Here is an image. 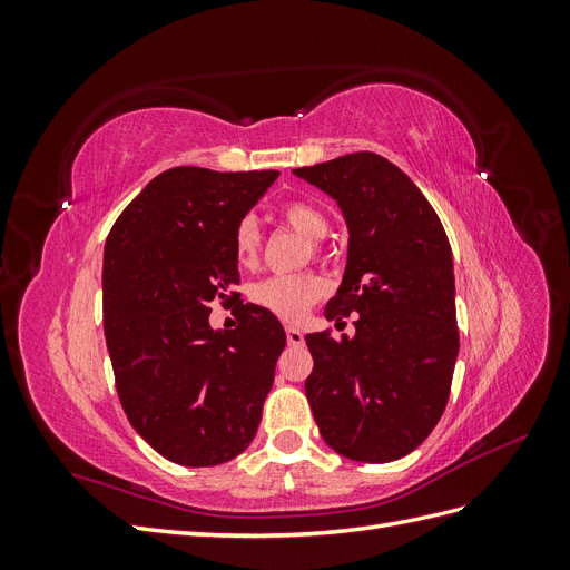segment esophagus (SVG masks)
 <instances>
[{"mask_svg": "<svg viewBox=\"0 0 570 570\" xmlns=\"http://www.w3.org/2000/svg\"><path fill=\"white\" fill-rule=\"evenodd\" d=\"M285 335H287V344H289V347H302V344H304V333L299 331V327L287 325V327H285Z\"/></svg>", "mask_w": 570, "mask_h": 570, "instance_id": "1", "label": "esophagus"}]
</instances>
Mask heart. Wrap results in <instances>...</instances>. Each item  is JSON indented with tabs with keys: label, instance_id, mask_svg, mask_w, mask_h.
<instances>
[{
	"label": "heart",
	"instance_id": "obj_1",
	"mask_svg": "<svg viewBox=\"0 0 570 570\" xmlns=\"http://www.w3.org/2000/svg\"><path fill=\"white\" fill-rule=\"evenodd\" d=\"M281 218L292 230L312 239V252L321 254L318 239L327 235V216L316 204L304 199H292L281 206ZM233 254L243 268H252L262 254V230L252 216H245L233 233ZM325 292V283L316 273H292V275H268L249 287L252 304L266 308L283 321H297L312 308Z\"/></svg>",
	"mask_w": 570,
	"mask_h": 570
}]
</instances>
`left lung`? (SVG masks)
<instances>
[{"instance_id":"8db88e82","label":"left lung","mask_w":570,"mask_h":570,"mask_svg":"<svg viewBox=\"0 0 570 570\" xmlns=\"http://www.w3.org/2000/svg\"><path fill=\"white\" fill-rule=\"evenodd\" d=\"M331 195L350 228L347 268L325 318L356 335H306L304 390L327 446L364 463L406 456L433 433L459 354L452 247L433 206L381 154L295 168Z\"/></svg>"}]
</instances>
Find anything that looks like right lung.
Returning a JSON list of instances; mask_svg holds the SVG:
<instances>
[{
	"label": "right lung",
	"instance_id": "right-lung-1",
	"mask_svg": "<svg viewBox=\"0 0 570 570\" xmlns=\"http://www.w3.org/2000/svg\"><path fill=\"white\" fill-rule=\"evenodd\" d=\"M275 178L278 170L168 168L107 237L105 337L118 400L140 438L174 463H226L262 423L283 325L239 302L233 331H214L209 304L239 297L233 233Z\"/></svg>",
	"mask_w": 570,
	"mask_h": 570
}]
</instances>
